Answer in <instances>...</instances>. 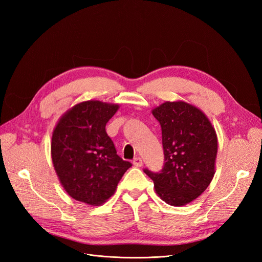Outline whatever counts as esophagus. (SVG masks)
<instances>
[{"label": "esophagus", "instance_id": "1", "mask_svg": "<svg viewBox=\"0 0 262 262\" xmlns=\"http://www.w3.org/2000/svg\"><path fill=\"white\" fill-rule=\"evenodd\" d=\"M133 165L137 166V167H141L142 165H143V162H142V158L141 157H136L133 160Z\"/></svg>", "mask_w": 262, "mask_h": 262}]
</instances>
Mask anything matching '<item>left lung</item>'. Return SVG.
Wrapping results in <instances>:
<instances>
[{"label":"left lung","mask_w":262,"mask_h":262,"mask_svg":"<svg viewBox=\"0 0 262 262\" xmlns=\"http://www.w3.org/2000/svg\"><path fill=\"white\" fill-rule=\"evenodd\" d=\"M162 128L164 167L144 169L156 193L172 207L186 205L209 187L215 172L217 138L200 109L185 101H166L152 112Z\"/></svg>","instance_id":"8db88e82"}]
</instances>
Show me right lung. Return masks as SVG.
<instances>
[{"label":"right lung","mask_w":262,"mask_h":262,"mask_svg":"<svg viewBox=\"0 0 262 262\" xmlns=\"http://www.w3.org/2000/svg\"><path fill=\"white\" fill-rule=\"evenodd\" d=\"M119 105L87 100L75 105L55 125L51 140L54 170L73 199L99 205L112 196L132 164L117 155L106 124Z\"/></svg>","instance_id":"add662e5"}]
</instances>
